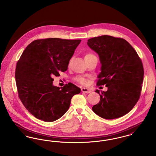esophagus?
Masks as SVG:
<instances>
[{
  "label": "esophagus",
  "instance_id": "obj_1",
  "mask_svg": "<svg viewBox=\"0 0 156 156\" xmlns=\"http://www.w3.org/2000/svg\"><path fill=\"white\" fill-rule=\"evenodd\" d=\"M81 91L82 92L87 93V94H89L90 92H91L90 89L89 88H82Z\"/></svg>",
  "mask_w": 156,
  "mask_h": 156
}]
</instances>
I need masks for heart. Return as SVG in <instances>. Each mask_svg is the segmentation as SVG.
<instances>
[{"mask_svg":"<svg viewBox=\"0 0 156 156\" xmlns=\"http://www.w3.org/2000/svg\"><path fill=\"white\" fill-rule=\"evenodd\" d=\"M93 55H92V54H87L85 55V58H89V57H92V56H93ZM75 80H76V81L78 82L79 83H81L82 85H86V84L87 83V80L85 78H83V77L78 76V77H76V78H75Z\"/></svg>","mask_w":156,"mask_h":156,"instance_id":"heart-1","label":"heart"}]
</instances>
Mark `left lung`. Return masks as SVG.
Listing matches in <instances>:
<instances>
[{"mask_svg":"<svg viewBox=\"0 0 156 156\" xmlns=\"http://www.w3.org/2000/svg\"><path fill=\"white\" fill-rule=\"evenodd\" d=\"M87 44L99 55L101 64L98 85L108 90L100 93V101L92 111L105 119L119 118L130 111L139 99L144 69L141 59L125 39L102 36L88 40Z\"/></svg>","mask_w":156,"mask_h":156,"instance_id":"8db88e82","label":"left lung"}]
</instances>
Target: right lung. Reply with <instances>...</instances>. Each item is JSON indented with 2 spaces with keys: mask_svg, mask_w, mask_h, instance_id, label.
Returning a JSON list of instances; mask_svg holds the SVG:
<instances>
[{
  "mask_svg": "<svg viewBox=\"0 0 156 156\" xmlns=\"http://www.w3.org/2000/svg\"><path fill=\"white\" fill-rule=\"evenodd\" d=\"M81 40L50 38L34 40L26 48L17 63L15 78L19 97L34 117L53 122L69 108L73 97L81 89L69 82L53 85V76L66 71Z\"/></svg>",
  "mask_w": 156,
  "mask_h": 156,
  "instance_id": "right-lung-1",
  "label": "right lung"
}]
</instances>
